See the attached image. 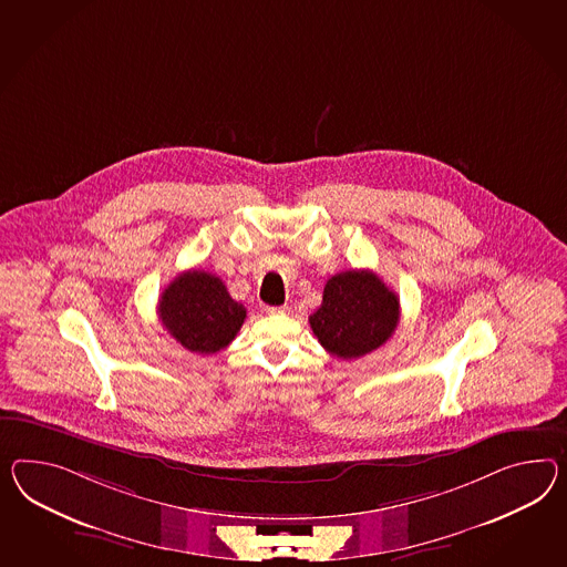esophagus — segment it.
<instances>
[{"instance_id":"obj_1","label":"esophagus","mask_w":567,"mask_h":567,"mask_svg":"<svg viewBox=\"0 0 567 567\" xmlns=\"http://www.w3.org/2000/svg\"><path fill=\"white\" fill-rule=\"evenodd\" d=\"M265 315H286L290 308L288 306H265Z\"/></svg>"}]
</instances>
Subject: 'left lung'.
Returning <instances> with one entry per match:
<instances>
[{
  "mask_svg": "<svg viewBox=\"0 0 567 567\" xmlns=\"http://www.w3.org/2000/svg\"><path fill=\"white\" fill-rule=\"evenodd\" d=\"M399 298L368 269L331 277L322 305L310 315L320 346L341 360L362 358L384 346L399 324Z\"/></svg>",
  "mask_w": 567,
  "mask_h": 567,
  "instance_id": "obj_1",
  "label": "left lung"
}]
</instances>
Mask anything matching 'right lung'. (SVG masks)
<instances>
[{
    "label": "right lung",
    "mask_w": 567,
    "mask_h": 567,
    "mask_svg": "<svg viewBox=\"0 0 567 567\" xmlns=\"http://www.w3.org/2000/svg\"><path fill=\"white\" fill-rule=\"evenodd\" d=\"M158 315L183 348L216 353L233 343L247 319V308L230 298L219 277L190 269L162 291Z\"/></svg>",
    "instance_id": "1"
}]
</instances>
